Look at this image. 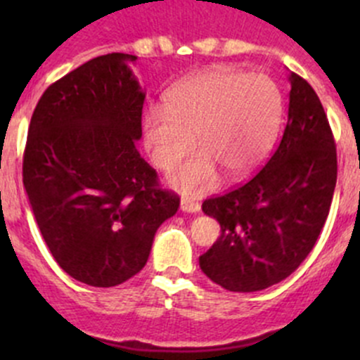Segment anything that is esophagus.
<instances>
[{
    "instance_id": "34e87169",
    "label": "esophagus",
    "mask_w": 360,
    "mask_h": 360,
    "mask_svg": "<svg viewBox=\"0 0 360 360\" xmlns=\"http://www.w3.org/2000/svg\"><path fill=\"white\" fill-rule=\"evenodd\" d=\"M181 210H184V212H198L200 210V203L195 202L193 198H183L181 200Z\"/></svg>"
}]
</instances>
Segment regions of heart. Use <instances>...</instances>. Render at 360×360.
Here are the masks:
<instances>
[{"label":"heart","mask_w":360,"mask_h":360,"mask_svg":"<svg viewBox=\"0 0 360 360\" xmlns=\"http://www.w3.org/2000/svg\"><path fill=\"white\" fill-rule=\"evenodd\" d=\"M284 112L281 89L266 75L214 68L176 83L165 104L143 116L144 144L160 170H172L191 148L202 151L183 163L170 183L198 193L217 183L219 169L230 179L250 176L277 139Z\"/></svg>","instance_id":"heart-1"}]
</instances>
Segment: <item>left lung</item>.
<instances>
[{
  "instance_id": "1",
  "label": "left lung",
  "mask_w": 360,
  "mask_h": 360,
  "mask_svg": "<svg viewBox=\"0 0 360 360\" xmlns=\"http://www.w3.org/2000/svg\"><path fill=\"white\" fill-rule=\"evenodd\" d=\"M289 83L288 125L266 165L202 203L221 224V237L200 256V268L228 291H261L288 278L328 219L338 174L335 137L310 83L296 72Z\"/></svg>"
}]
</instances>
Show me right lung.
I'll return each mask as SVG.
<instances>
[{
    "instance_id": "add662e5",
    "label": "right lung",
    "mask_w": 360,
    "mask_h": 360,
    "mask_svg": "<svg viewBox=\"0 0 360 360\" xmlns=\"http://www.w3.org/2000/svg\"><path fill=\"white\" fill-rule=\"evenodd\" d=\"M108 53L43 92L29 123L22 181L59 266L94 288L139 274L179 197L160 188L137 151L144 92L130 64Z\"/></svg>"
}]
</instances>
